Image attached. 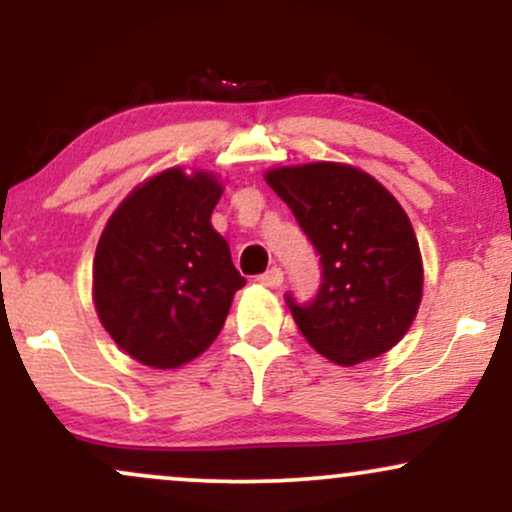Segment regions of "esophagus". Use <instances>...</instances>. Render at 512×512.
I'll return each instance as SVG.
<instances>
[{
	"label": "esophagus",
	"instance_id": "1",
	"mask_svg": "<svg viewBox=\"0 0 512 512\" xmlns=\"http://www.w3.org/2000/svg\"><path fill=\"white\" fill-rule=\"evenodd\" d=\"M257 281H260L262 286H267V289H279V286L284 284V272H281L279 267H272L264 274L257 276Z\"/></svg>",
	"mask_w": 512,
	"mask_h": 512
}]
</instances>
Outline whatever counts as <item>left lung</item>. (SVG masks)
Listing matches in <instances>:
<instances>
[{"mask_svg":"<svg viewBox=\"0 0 512 512\" xmlns=\"http://www.w3.org/2000/svg\"><path fill=\"white\" fill-rule=\"evenodd\" d=\"M322 262L310 305L286 296L317 354L356 366L390 351L419 313L424 262L407 211L366 170L317 161L264 173Z\"/></svg>","mask_w":512,"mask_h":512,"instance_id":"1","label":"left lung"}]
</instances>
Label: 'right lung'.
Returning <instances> with one entry per match:
<instances>
[{"label": "right lung", "instance_id": "obj_1", "mask_svg": "<svg viewBox=\"0 0 512 512\" xmlns=\"http://www.w3.org/2000/svg\"><path fill=\"white\" fill-rule=\"evenodd\" d=\"M221 195L214 173L175 166L134 187L105 223L93 305L113 342L144 366L170 370L204 354L245 286L211 226Z\"/></svg>", "mask_w": 512, "mask_h": 512}]
</instances>
